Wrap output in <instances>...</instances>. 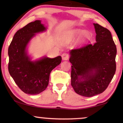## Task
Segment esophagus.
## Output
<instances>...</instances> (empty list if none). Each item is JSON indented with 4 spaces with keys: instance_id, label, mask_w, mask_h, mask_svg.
<instances>
[{
    "instance_id": "1",
    "label": "esophagus",
    "mask_w": 123,
    "mask_h": 123,
    "mask_svg": "<svg viewBox=\"0 0 123 123\" xmlns=\"http://www.w3.org/2000/svg\"><path fill=\"white\" fill-rule=\"evenodd\" d=\"M62 59L63 60H68L69 59V55L67 53H63L62 55Z\"/></svg>"
}]
</instances>
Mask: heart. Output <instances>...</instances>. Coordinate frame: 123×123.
I'll return each mask as SVG.
<instances>
[{
	"mask_svg": "<svg viewBox=\"0 0 123 123\" xmlns=\"http://www.w3.org/2000/svg\"><path fill=\"white\" fill-rule=\"evenodd\" d=\"M80 34H81V32H80Z\"/></svg>",
	"mask_w": 123,
	"mask_h": 123,
	"instance_id": "1",
	"label": "heart"
}]
</instances>
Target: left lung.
Segmentation results:
<instances>
[{
    "label": "left lung",
    "mask_w": 123,
    "mask_h": 123,
    "mask_svg": "<svg viewBox=\"0 0 123 123\" xmlns=\"http://www.w3.org/2000/svg\"><path fill=\"white\" fill-rule=\"evenodd\" d=\"M96 42L70 51L71 85L80 95L91 97L107 88L116 70L117 48L111 32L94 23Z\"/></svg>",
    "instance_id": "left-lung-1"
}]
</instances>
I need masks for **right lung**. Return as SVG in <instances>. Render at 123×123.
<instances>
[{"label": "right lung", "instance_id": "add662e5", "mask_svg": "<svg viewBox=\"0 0 123 123\" xmlns=\"http://www.w3.org/2000/svg\"><path fill=\"white\" fill-rule=\"evenodd\" d=\"M45 30L41 20L30 23L16 32L8 49L10 75L19 88L28 94H38L44 91L52 70L62 61L59 56L54 59L44 57L32 61L27 54L26 47L35 34Z\"/></svg>", "mask_w": 123, "mask_h": 123}]
</instances>
